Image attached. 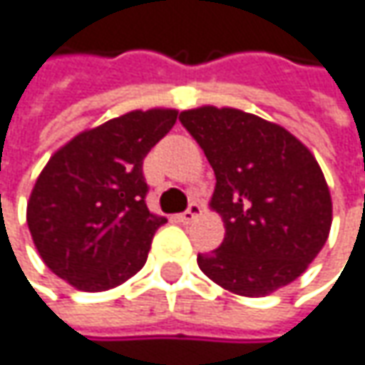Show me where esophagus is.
<instances>
[{"instance_id":"obj_1","label":"esophagus","mask_w":365,"mask_h":365,"mask_svg":"<svg viewBox=\"0 0 365 365\" xmlns=\"http://www.w3.org/2000/svg\"><path fill=\"white\" fill-rule=\"evenodd\" d=\"M200 212H202V206H200V204L190 202V206L180 215V221H182V223H190V221H194Z\"/></svg>"}]
</instances>
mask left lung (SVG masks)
<instances>
[{"label":"left lung","mask_w":365,"mask_h":365,"mask_svg":"<svg viewBox=\"0 0 365 365\" xmlns=\"http://www.w3.org/2000/svg\"><path fill=\"white\" fill-rule=\"evenodd\" d=\"M217 185L225 240L198 267L223 289L262 297L295 281L329 240L332 202L310 150L285 128L231 107L180 113Z\"/></svg>","instance_id":"obj_1"}]
</instances>
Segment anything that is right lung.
<instances>
[{
	"mask_svg": "<svg viewBox=\"0 0 365 365\" xmlns=\"http://www.w3.org/2000/svg\"><path fill=\"white\" fill-rule=\"evenodd\" d=\"M175 109L130 111L61 146L36 178L26 223L43 262L80 291H107L144 267L167 223L144 202L142 161L173 128Z\"/></svg>",
	"mask_w": 365,
	"mask_h": 365,
	"instance_id": "add662e5",
	"label": "right lung"
}]
</instances>
